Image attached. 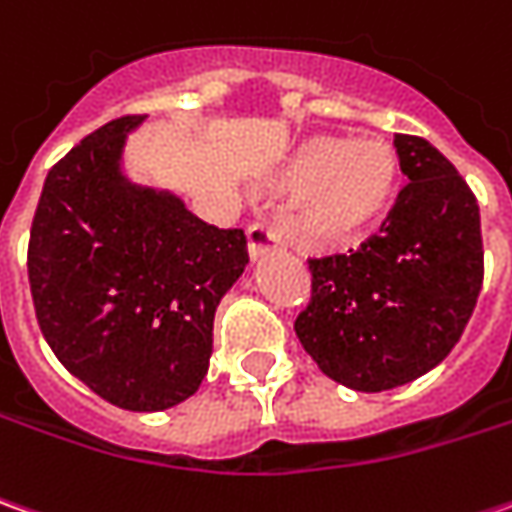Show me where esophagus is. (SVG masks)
Returning a JSON list of instances; mask_svg holds the SVG:
<instances>
[{"mask_svg":"<svg viewBox=\"0 0 512 512\" xmlns=\"http://www.w3.org/2000/svg\"><path fill=\"white\" fill-rule=\"evenodd\" d=\"M246 238H249V255L252 257L266 255V252H272V249H283V235H280V229H274L272 223L266 221L252 223L249 232H246Z\"/></svg>","mask_w":512,"mask_h":512,"instance_id":"1","label":"esophagus"}]
</instances>
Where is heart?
<instances>
[{"label": "heart", "mask_w": 512, "mask_h": 512, "mask_svg": "<svg viewBox=\"0 0 512 512\" xmlns=\"http://www.w3.org/2000/svg\"><path fill=\"white\" fill-rule=\"evenodd\" d=\"M399 184V158L385 141L314 135L289 158L280 186L306 192L297 235L320 249L357 240L388 209Z\"/></svg>", "instance_id": "obj_1"}]
</instances>
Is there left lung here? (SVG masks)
Returning <instances> with one entry per match:
<instances>
[{
  "label": "left lung",
  "mask_w": 512,
  "mask_h": 512,
  "mask_svg": "<svg viewBox=\"0 0 512 512\" xmlns=\"http://www.w3.org/2000/svg\"><path fill=\"white\" fill-rule=\"evenodd\" d=\"M408 184L377 235L309 257L311 297L294 331L320 371L354 391L422 377L459 343L485 277L479 203L442 152L394 135Z\"/></svg>",
  "instance_id": "obj_1"
}]
</instances>
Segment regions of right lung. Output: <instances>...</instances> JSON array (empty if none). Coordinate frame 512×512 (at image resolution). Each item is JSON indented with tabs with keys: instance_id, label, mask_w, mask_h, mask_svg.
Masks as SVG:
<instances>
[{
	"instance_id": "obj_1",
	"label": "right lung",
	"mask_w": 512,
	"mask_h": 512,
	"mask_svg": "<svg viewBox=\"0 0 512 512\" xmlns=\"http://www.w3.org/2000/svg\"><path fill=\"white\" fill-rule=\"evenodd\" d=\"M138 121L115 118L50 167L27 280L47 345L73 377L124 411H164L206 377L215 309L249 252L243 229L124 184L118 155Z\"/></svg>"
}]
</instances>
